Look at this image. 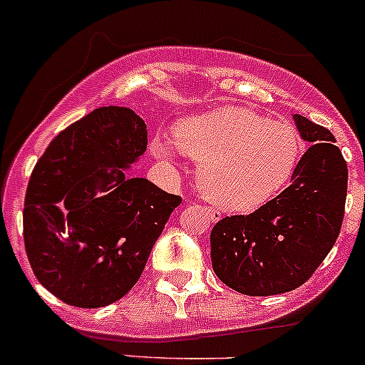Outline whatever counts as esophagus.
<instances>
[{
    "label": "esophagus",
    "mask_w": 365,
    "mask_h": 365,
    "mask_svg": "<svg viewBox=\"0 0 365 365\" xmlns=\"http://www.w3.org/2000/svg\"><path fill=\"white\" fill-rule=\"evenodd\" d=\"M205 212L206 219L210 220V222H217V220L220 219V213L217 212V210H212V208H201Z\"/></svg>",
    "instance_id": "esophagus-1"
}]
</instances>
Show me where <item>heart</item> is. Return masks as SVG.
I'll return each instance as SVG.
<instances>
[{
    "mask_svg": "<svg viewBox=\"0 0 365 365\" xmlns=\"http://www.w3.org/2000/svg\"><path fill=\"white\" fill-rule=\"evenodd\" d=\"M176 143L153 141V155L169 160L178 150L197 160L203 196L219 208L247 213L261 208L295 176L304 141L292 123L270 121L245 108H220L176 125Z\"/></svg>",
    "mask_w": 365,
    "mask_h": 365,
    "instance_id": "b5f03b06",
    "label": "heart"
}]
</instances>
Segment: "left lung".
Segmentation results:
<instances>
[{
	"label": "left lung",
	"mask_w": 365,
	"mask_h": 365,
	"mask_svg": "<svg viewBox=\"0 0 365 365\" xmlns=\"http://www.w3.org/2000/svg\"><path fill=\"white\" fill-rule=\"evenodd\" d=\"M309 150L292 185L249 215L224 217L210 235L217 277L251 297L288 293L304 284L339 237L348 168L332 132L293 114Z\"/></svg>",
	"instance_id": "obj_1"
}]
</instances>
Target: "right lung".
<instances>
[{
    "label": "right lung",
    "mask_w": 365,
    "mask_h": 365,
    "mask_svg": "<svg viewBox=\"0 0 365 365\" xmlns=\"http://www.w3.org/2000/svg\"><path fill=\"white\" fill-rule=\"evenodd\" d=\"M148 132L128 108H98L54 138L36 162L24 201L33 274L73 307L120 300L141 277L182 197L127 175Z\"/></svg>",
    "instance_id": "add662e5"
}]
</instances>
